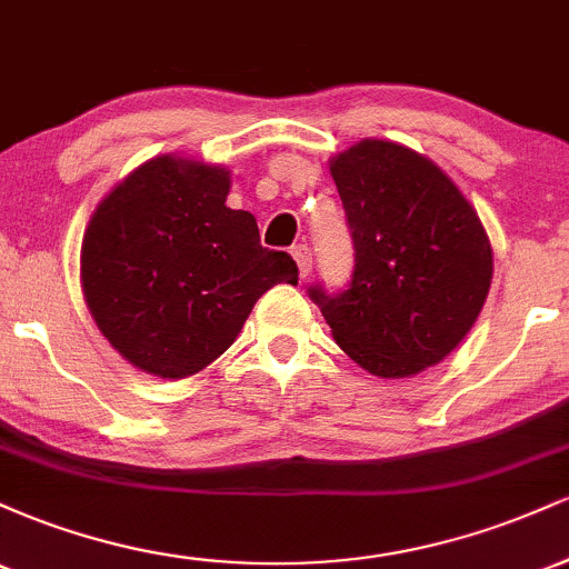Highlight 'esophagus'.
Masks as SVG:
<instances>
[{
  "instance_id": "1",
  "label": "esophagus",
  "mask_w": 569,
  "mask_h": 569,
  "mask_svg": "<svg viewBox=\"0 0 569 569\" xmlns=\"http://www.w3.org/2000/svg\"><path fill=\"white\" fill-rule=\"evenodd\" d=\"M291 257H293V262H297V267H299V276H302V278L310 276V270H312V251H310V248H307L305 243L293 246L291 248Z\"/></svg>"
}]
</instances>
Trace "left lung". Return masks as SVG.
<instances>
[{
	"mask_svg": "<svg viewBox=\"0 0 569 569\" xmlns=\"http://www.w3.org/2000/svg\"><path fill=\"white\" fill-rule=\"evenodd\" d=\"M356 246L350 289L312 286L337 345L380 380L436 367L466 339L492 283L479 213L426 154L363 139L329 160Z\"/></svg>",
	"mask_w": 569,
	"mask_h": 569,
	"instance_id": "left-lung-1",
	"label": "left lung"
}]
</instances>
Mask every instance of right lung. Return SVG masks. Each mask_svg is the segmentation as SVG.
Returning <instances> with one entry per match:
<instances>
[{"mask_svg":"<svg viewBox=\"0 0 569 569\" xmlns=\"http://www.w3.org/2000/svg\"><path fill=\"white\" fill-rule=\"evenodd\" d=\"M230 171L158 154L96 206L82 238L80 280L109 345L147 375L184 380L238 339L297 262L259 243L253 213L227 206Z\"/></svg>","mask_w":569,"mask_h":569,"instance_id":"add662e5","label":"right lung"}]
</instances>
